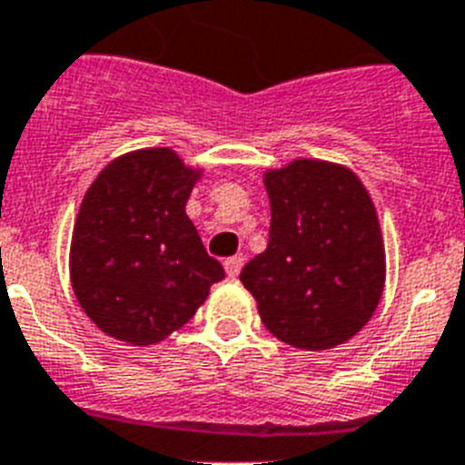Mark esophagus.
Here are the masks:
<instances>
[{"instance_id": "1", "label": "esophagus", "mask_w": 465, "mask_h": 465, "mask_svg": "<svg viewBox=\"0 0 465 465\" xmlns=\"http://www.w3.org/2000/svg\"><path fill=\"white\" fill-rule=\"evenodd\" d=\"M241 269H243V257L241 255H233V257H226L224 260V272L229 279H236L241 274Z\"/></svg>"}]
</instances>
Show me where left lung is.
I'll list each match as a JSON object with an SVG mask.
<instances>
[{"label": "left lung", "mask_w": 465, "mask_h": 465, "mask_svg": "<svg viewBox=\"0 0 465 465\" xmlns=\"http://www.w3.org/2000/svg\"><path fill=\"white\" fill-rule=\"evenodd\" d=\"M267 251L241 272L281 342L331 350L364 329L385 286V248L369 191L352 170L300 158L264 173Z\"/></svg>", "instance_id": "1"}]
</instances>
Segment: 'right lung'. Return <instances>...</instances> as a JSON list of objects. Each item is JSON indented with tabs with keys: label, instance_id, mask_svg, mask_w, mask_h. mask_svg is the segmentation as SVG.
Instances as JSON below:
<instances>
[{
	"label": "right lung",
	"instance_id": "add662e5",
	"mask_svg": "<svg viewBox=\"0 0 465 465\" xmlns=\"http://www.w3.org/2000/svg\"><path fill=\"white\" fill-rule=\"evenodd\" d=\"M201 174L173 148H142L111 160L82 198L70 283L84 314L115 341H165L224 279L186 214Z\"/></svg>",
	"mask_w": 465,
	"mask_h": 465
}]
</instances>
